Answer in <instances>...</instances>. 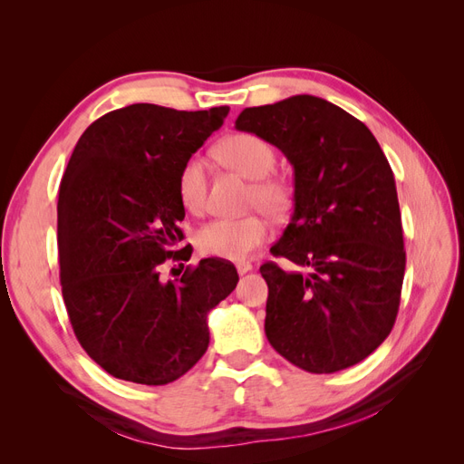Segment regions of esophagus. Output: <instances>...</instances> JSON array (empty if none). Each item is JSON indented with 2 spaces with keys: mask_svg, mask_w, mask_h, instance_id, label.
<instances>
[{
  "mask_svg": "<svg viewBox=\"0 0 464 464\" xmlns=\"http://www.w3.org/2000/svg\"><path fill=\"white\" fill-rule=\"evenodd\" d=\"M236 269H237V273H240V275H246V273H249L251 269H254V265H251L249 261H237L236 263Z\"/></svg>",
  "mask_w": 464,
  "mask_h": 464,
  "instance_id": "34e87169",
  "label": "esophagus"
}]
</instances>
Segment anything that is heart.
Masks as SVG:
<instances>
[{"label":"heart","mask_w":464,"mask_h":464,"mask_svg":"<svg viewBox=\"0 0 464 464\" xmlns=\"http://www.w3.org/2000/svg\"><path fill=\"white\" fill-rule=\"evenodd\" d=\"M217 157L236 172L254 179L249 189V207H261L273 218H283L292 205L288 181L271 176L276 154L263 137L234 133L217 145ZM178 199L186 210L199 215L207 205V164L199 154H191L181 164L176 179ZM271 230L263 215L244 218H217L199 228L195 242L203 256L242 261L251 251L269 240Z\"/></svg>","instance_id":"1"}]
</instances>
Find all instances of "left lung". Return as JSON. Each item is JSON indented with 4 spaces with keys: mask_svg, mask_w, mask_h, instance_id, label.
<instances>
[{
    "mask_svg": "<svg viewBox=\"0 0 464 464\" xmlns=\"http://www.w3.org/2000/svg\"><path fill=\"white\" fill-rule=\"evenodd\" d=\"M236 130L263 137L294 166V215L271 254L300 271L261 265L266 339L305 372L354 366L395 325L406 265L382 147L360 120L310 94L246 108Z\"/></svg>",
    "mask_w": 464,
    "mask_h": 464,
    "instance_id": "left-lung-1",
    "label": "left lung"
}]
</instances>
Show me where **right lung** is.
I'll return each mask as SVG.
<instances>
[{
    "mask_svg": "<svg viewBox=\"0 0 464 464\" xmlns=\"http://www.w3.org/2000/svg\"><path fill=\"white\" fill-rule=\"evenodd\" d=\"M228 106L199 111L131 104L92 121L65 168L58 199L60 283L73 333L110 375L166 385L208 346L207 315L237 285L234 265L201 259L160 280L184 237L181 164L217 131Z\"/></svg>",
    "mask_w": 464,
    "mask_h": 464,
    "instance_id": "right-lung-1",
    "label": "right lung"
}]
</instances>
